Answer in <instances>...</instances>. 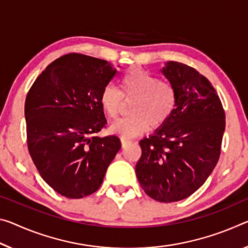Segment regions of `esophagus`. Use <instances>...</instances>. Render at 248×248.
Listing matches in <instances>:
<instances>
[{
	"label": "esophagus",
	"instance_id": "1",
	"mask_svg": "<svg viewBox=\"0 0 248 248\" xmlns=\"http://www.w3.org/2000/svg\"><path fill=\"white\" fill-rule=\"evenodd\" d=\"M132 140L130 138H125V137H121V144H123V148H124L125 145H128L129 143H131Z\"/></svg>",
	"mask_w": 248,
	"mask_h": 248
}]
</instances>
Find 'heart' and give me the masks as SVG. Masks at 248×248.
<instances>
[{
    "label": "heart",
    "mask_w": 248,
    "mask_h": 248,
    "mask_svg": "<svg viewBox=\"0 0 248 248\" xmlns=\"http://www.w3.org/2000/svg\"><path fill=\"white\" fill-rule=\"evenodd\" d=\"M125 99H131L128 116L111 125V131L121 137H137L167 123L178 103V92L170 81L141 68H132L121 75L119 89L106 86L100 93V105L106 115L116 118Z\"/></svg>",
    "instance_id": "obj_1"
}]
</instances>
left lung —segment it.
I'll return each mask as SVG.
<instances>
[{"mask_svg": "<svg viewBox=\"0 0 248 248\" xmlns=\"http://www.w3.org/2000/svg\"><path fill=\"white\" fill-rule=\"evenodd\" d=\"M178 92V103L166 124L139 142L136 174L155 201H181L201 187L221 155L225 111L213 85L183 62L162 69Z\"/></svg>", "mask_w": 248, "mask_h": 248, "instance_id": "8db88e82", "label": "left lung"}]
</instances>
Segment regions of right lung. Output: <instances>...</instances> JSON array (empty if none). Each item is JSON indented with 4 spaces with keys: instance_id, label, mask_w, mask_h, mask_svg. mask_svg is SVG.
Segmentation results:
<instances>
[{
    "instance_id": "right-lung-1",
    "label": "right lung",
    "mask_w": 248,
    "mask_h": 248,
    "mask_svg": "<svg viewBox=\"0 0 248 248\" xmlns=\"http://www.w3.org/2000/svg\"><path fill=\"white\" fill-rule=\"evenodd\" d=\"M117 72L107 61L70 53L47 66L25 101L27 148L43 180L68 199L100 187L121 148L106 128L100 93Z\"/></svg>"
}]
</instances>
